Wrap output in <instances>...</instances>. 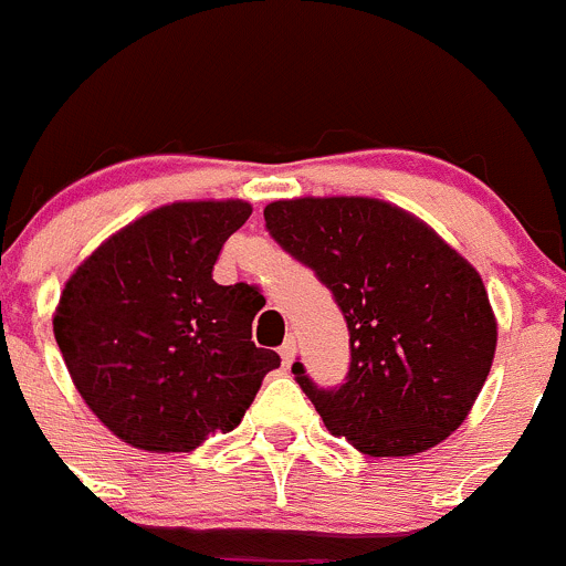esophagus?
Wrapping results in <instances>:
<instances>
[{"label":"esophagus","instance_id":"34e87169","mask_svg":"<svg viewBox=\"0 0 566 566\" xmlns=\"http://www.w3.org/2000/svg\"><path fill=\"white\" fill-rule=\"evenodd\" d=\"M281 357H283V366H291V363H294V357H296V338L294 335H289V338L283 340L281 344Z\"/></svg>","mask_w":566,"mask_h":566}]
</instances>
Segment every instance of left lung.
Listing matches in <instances>:
<instances>
[{
  "instance_id": "8db88e82",
  "label": "left lung",
  "mask_w": 566,
  "mask_h": 566,
  "mask_svg": "<svg viewBox=\"0 0 566 566\" xmlns=\"http://www.w3.org/2000/svg\"><path fill=\"white\" fill-rule=\"evenodd\" d=\"M266 231L327 285L349 329V371L318 388L291 371L324 427L371 457L449 438L481 394L497 327L479 272L432 228L374 198L275 200Z\"/></svg>"
}]
</instances>
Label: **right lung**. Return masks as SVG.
<instances>
[{
  "label": "right lung",
  "instance_id": "right-lung-1",
  "mask_svg": "<svg viewBox=\"0 0 566 566\" xmlns=\"http://www.w3.org/2000/svg\"><path fill=\"white\" fill-rule=\"evenodd\" d=\"M253 214L242 200L172 203L106 239L54 313L71 379L134 449L192 451L239 427L281 355L253 344L264 296L214 283L222 244Z\"/></svg>",
  "mask_w": 566,
  "mask_h": 566
}]
</instances>
